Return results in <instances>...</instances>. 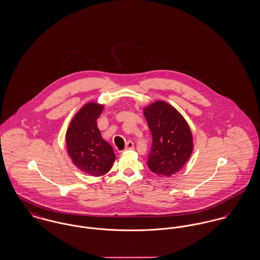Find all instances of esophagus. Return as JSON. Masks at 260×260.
I'll list each match as a JSON object with an SVG mask.
<instances>
[{
  "label": "esophagus",
  "instance_id": "obj_1",
  "mask_svg": "<svg viewBox=\"0 0 260 260\" xmlns=\"http://www.w3.org/2000/svg\"><path fill=\"white\" fill-rule=\"evenodd\" d=\"M125 150H133V149H135V144H134V142L133 141H127L126 143H125V148H124Z\"/></svg>",
  "mask_w": 260,
  "mask_h": 260
}]
</instances>
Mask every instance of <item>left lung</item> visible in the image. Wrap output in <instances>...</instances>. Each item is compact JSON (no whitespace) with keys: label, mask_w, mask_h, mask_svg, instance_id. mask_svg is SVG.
<instances>
[{"label":"left lung","mask_w":260,"mask_h":260,"mask_svg":"<svg viewBox=\"0 0 260 260\" xmlns=\"http://www.w3.org/2000/svg\"><path fill=\"white\" fill-rule=\"evenodd\" d=\"M143 115L152 136L147 166L160 177H170L179 172L192 154L191 128L179 112L164 101L145 107Z\"/></svg>","instance_id":"left-lung-1"}]
</instances>
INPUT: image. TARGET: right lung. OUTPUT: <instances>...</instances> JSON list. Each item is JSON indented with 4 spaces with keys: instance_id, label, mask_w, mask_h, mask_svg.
I'll return each instance as SVG.
<instances>
[{
    "instance_id": "obj_1",
    "label": "right lung",
    "mask_w": 260,
    "mask_h": 260,
    "mask_svg": "<svg viewBox=\"0 0 260 260\" xmlns=\"http://www.w3.org/2000/svg\"><path fill=\"white\" fill-rule=\"evenodd\" d=\"M104 105L97 102L85 104L70 121L66 132L69 157L82 172L98 177L112 168L116 155L114 148L101 136L97 120Z\"/></svg>"
}]
</instances>
